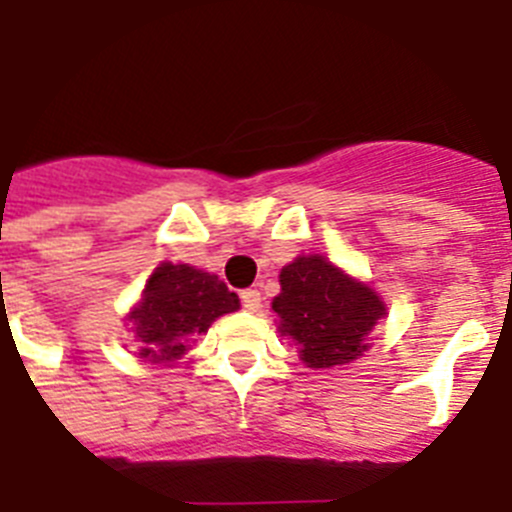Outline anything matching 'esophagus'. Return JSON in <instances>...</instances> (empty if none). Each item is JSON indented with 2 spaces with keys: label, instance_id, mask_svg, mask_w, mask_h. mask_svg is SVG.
Instances as JSON below:
<instances>
[{
  "label": "esophagus",
  "instance_id": "1",
  "mask_svg": "<svg viewBox=\"0 0 512 512\" xmlns=\"http://www.w3.org/2000/svg\"><path fill=\"white\" fill-rule=\"evenodd\" d=\"M260 302H263V297H260V292H257V289H244L242 292L244 310H249V313H257V310H260Z\"/></svg>",
  "mask_w": 512,
  "mask_h": 512
}]
</instances>
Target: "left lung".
Masks as SVG:
<instances>
[{
  "mask_svg": "<svg viewBox=\"0 0 512 512\" xmlns=\"http://www.w3.org/2000/svg\"><path fill=\"white\" fill-rule=\"evenodd\" d=\"M278 281L281 292L270 307L281 336L292 339L307 368H339L371 347L368 336L386 315L384 299L371 284L323 255L294 257Z\"/></svg>",
  "mask_w": 512,
  "mask_h": 512,
  "instance_id": "left-lung-1",
  "label": "left lung"
}]
</instances>
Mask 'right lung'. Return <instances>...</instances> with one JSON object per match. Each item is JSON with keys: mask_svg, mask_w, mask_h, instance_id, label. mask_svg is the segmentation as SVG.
I'll return each mask as SVG.
<instances>
[{"mask_svg": "<svg viewBox=\"0 0 512 512\" xmlns=\"http://www.w3.org/2000/svg\"><path fill=\"white\" fill-rule=\"evenodd\" d=\"M239 297L215 273L186 263H160L126 315L139 342V357L149 363H176L191 350L194 336L220 315L236 313Z\"/></svg>", "mask_w": 512, "mask_h": 512, "instance_id": "right-lung-1", "label": "right lung"}]
</instances>
